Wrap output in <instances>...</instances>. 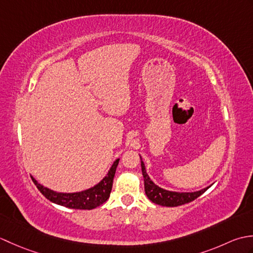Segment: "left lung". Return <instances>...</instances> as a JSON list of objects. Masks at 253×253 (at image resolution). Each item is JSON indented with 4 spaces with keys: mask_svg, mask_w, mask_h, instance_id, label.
<instances>
[{
    "mask_svg": "<svg viewBox=\"0 0 253 253\" xmlns=\"http://www.w3.org/2000/svg\"><path fill=\"white\" fill-rule=\"evenodd\" d=\"M141 169H142V175L144 178V190H146V195L153 203L159 204V206H163V207L182 206V204L189 203L193 200H196L198 197H200L202 193H204L209 189L208 187L206 189H202L200 191H196V192H174V191L165 190L163 188H160L159 186L155 185L154 182L150 179L142 161H141Z\"/></svg>",
    "mask_w": 253,
    "mask_h": 253,
    "instance_id": "obj_1",
    "label": "left lung"
}]
</instances>
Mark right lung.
I'll return each mask as SVG.
<instances>
[{
    "mask_svg": "<svg viewBox=\"0 0 253 253\" xmlns=\"http://www.w3.org/2000/svg\"><path fill=\"white\" fill-rule=\"evenodd\" d=\"M120 162V159H117L114 164L112 165L111 169L103 179H102L98 185L94 186L90 189L75 192V193H60L53 190L47 189L40 184H38L36 179L32 178V181L35 182L39 191L43 195L47 200L54 202L60 206L71 208V209H78V210H92L96 207H100L110 197V193L113 186V179H114L116 168Z\"/></svg>",
    "mask_w": 253,
    "mask_h": 253,
    "instance_id": "add662e5",
    "label": "right lung"
}]
</instances>
